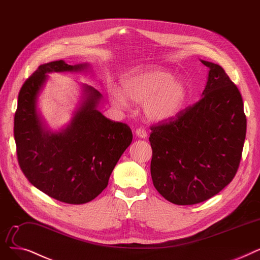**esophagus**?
I'll return each instance as SVG.
<instances>
[{
    "mask_svg": "<svg viewBox=\"0 0 260 260\" xmlns=\"http://www.w3.org/2000/svg\"><path fill=\"white\" fill-rule=\"evenodd\" d=\"M135 134H137L138 137L141 138V139H146L147 138V131L144 128H138L137 130H135Z\"/></svg>",
    "mask_w": 260,
    "mask_h": 260,
    "instance_id": "34e87169",
    "label": "esophagus"
}]
</instances>
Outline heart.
I'll use <instances>...</instances> for the list:
<instances>
[{
	"instance_id": "b5f03b06",
	"label": "heart",
	"mask_w": 260,
	"mask_h": 260,
	"mask_svg": "<svg viewBox=\"0 0 260 260\" xmlns=\"http://www.w3.org/2000/svg\"><path fill=\"white\" fill-rule=\"evenodd\" d=\"M121 91L134 103H143L145 116L152 121L174 117L184 105L187 88L184 81L172 78V74L163 69H135L123 75ZM117 107L126 106V98L114 90L111 95Z\"/></svg>"
}]
</instances>
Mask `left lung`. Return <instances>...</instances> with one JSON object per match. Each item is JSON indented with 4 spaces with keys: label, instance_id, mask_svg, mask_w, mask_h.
<instances>
[{
    "label": "left lung",
    "instance_id": "left-lung-1",
    "mask_svg": "<svg viewBox=\"0 0 260 260\" xmlns=\"http://www.w3.org/2000/svg\"><path fill=\"white\" fill-rule=\"evenodd\" d=\"M209 69L202 98L151 126L154 187L169 202L192 205L223 189L238 170L246 132L241 94L220 66Z\"/></svg>",
    "mask_w": 260,
    "mask_h": 260
}]
</instances>
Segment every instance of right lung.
Here are the masks:
<instances>
[{
    "label": "right lung",
    "instance_id": "1",
    "mask_svg": "<svg viewBox=\"0 0 260 260\" xmlns=\"http://www.w3.org/2000/svg\"><path fill=\"white\" fill-rule=\"evenodd\" d=\"M86 63L63 60L40 66L24 82L18 97L14 134L18 162L35 187L69 204L92 201L107 186L119 157L132 142L127 123L105 117L97 106L102 94L83 85L84 101L67 128L46 130L37 113V98L47 73L78 72Z\"/></svg>",
    "mask_w": 260,
    "mask_h": 260
}]
</instances>
